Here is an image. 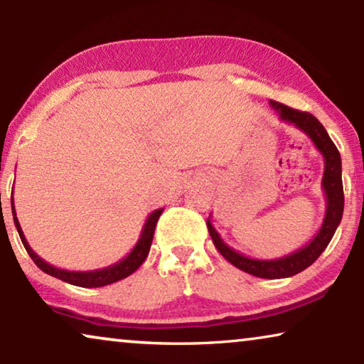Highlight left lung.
I'll return each mask as SVG.
<instances>
[{
    "mask_svg": "<svg viewBox=\"0 0 364 364\" xmlns=\"http://www.w3.org/2000/svg\"><path fill=\"white\" fill-rule=\"evenodd\" d=\"M271 108L278 113L279 119L284 123L294 124L298 129L306 134L311 139L314 146L324 159V173L321 179V188L326 196V213H324L321 228H319L316 235L313 236V240L308 245H304L303 248H299L293 253H289L283 258L276 259H256L250 258L238 253L228 246L225 241L221 240L220 232L215 230V226L211 225V221H206L208 231L213 243L218 248V251L223 255V258L230 261L232 266L250 273L258 278L266 279H278V278H289L301 273L303 269H306L308 266H311L314 261L319 258V255L326 250V246L331 241L334 231H336L338 225L341 223L343 218V208H345V195H343V179H341V156L338 148L334 146V143L329 138V134L324 129V126L314 118L313 114L304 113V111H298L288 106L278 103V101L269 100Z\"/></svg>",
    "mask_w": 364,
    "mask_h": 364,
    "instance_id": "8db88e82",
    "label": "left lung"
}]
</instances>
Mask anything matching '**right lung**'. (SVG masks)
<instances>
[{
  "mask_svg": "<svg viewBox=\"0 0 364 364\" xmlns=\"http://www.w3.org/2000/svg\"><path fill=\"white\" fill-rule=\"evenodd\" d=\"M11 211H13V220H14V226H16L19 238H21V243L24 246V250L28 251L30 258L35 261L38 268L41 271H45L46 274L55 276V278L65 281V283L75 284V287H81V288H100V287H106V284L116 283V281L126 278V276L133 274L139 266L143 264V261L146 259V256L149 253V248H151V241H153V235H154V228H156V223L161 216L163 208L159 210H154L151 215L148 216L146 223H144L143 230H141V236H139L138 243L134 245V248L129 251V255L123 258L118 263L106 266V268L101 269H93V271H68V269H61L56 268L50 263H46L45 259H41L35 251L31 250V246L28 245L26 238H24L21 226H19V221L16 218V210H14V203L11 201Z\"/></svg>",
  "mask_w": 364,
  "mask_h": 364,
  "instance_id": "obj_1",
  "label": "right lung"
}]
</instances>
